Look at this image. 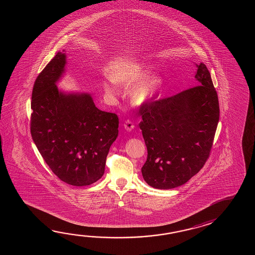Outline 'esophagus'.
Wrapping results in <instances>:
<instances>
[{"label":"esophagus","instance_id":"34e87169","mask_svg":"<svg viewBox=\"0 0 255 255\" xmlns=\"http://www.w3.org/2000/svg\"><path fill=\"white\" fill-rule=\"evenodd\" d=\"M124 128H125L126 129L128 130V131H131V130L134 129L135 126H134V123H133L131 120H126L125 123H124Z\"/></svg>","mask_w":255,"mask_h":255}]
</instances>
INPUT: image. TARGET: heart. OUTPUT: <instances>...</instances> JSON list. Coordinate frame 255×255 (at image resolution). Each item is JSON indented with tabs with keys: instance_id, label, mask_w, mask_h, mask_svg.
Returning <instances> with one entry per match:
<instances>
[{
	"instance_id": "obj_1",
	"label": "heart",
	"mask_w": 255,
	"mask_h": 255,
	"mask_svg": "<svg viewBox=\"0 0 255 255\" xmlns=\"http://www.w3.org/2000/svg\"><path fill=\"white\" fill-rule=\"evenodd\" d=\"M150 68L147 65L135 64L118 68L112 72V79L104 83V91L109 97L119 94L117 84L129 87L132 103L142 106L151 102L157 97L162 87V77L153 73L147 76Z\"/></svg>"
}]
</instances>
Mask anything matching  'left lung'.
<instances>
[{"mask_svg":"<svg viewBox=\"0 0 255 255\" xmlns=\"http://www.w3.org/2000/svg\"><path fill=\"white\" fill-rule=\"evenodd\" d=\"M196 65L198 86L139 109V127L147 149L141 172L155 189L185 184L210 156L220 118L219 100L206 65Z\"/></svg>","mask_w":255,"mask_h":255,"instance_id":"8db88e82","label":"left lung"}]
</instances>
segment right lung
<instances>
[{
  "label": "right lung",
  "mask_w": 255,
  "mask_h": 255,
  "mask_svg": "<svg viewBox=\"0 0 255 255\" xmlns=\"http://www.w3.org/2000/svg\"><path fill=\"white\" fill-rule=\"evenodd\" d=\"M66 55L58 52L39 74L32 94L31 134L49 168L62 181L87 186L104 175L109 148L119 135V118L96 107L88 93L56 86Z\"/></svg>",
  "instance_id": "obj_1"
}]
</instances>
